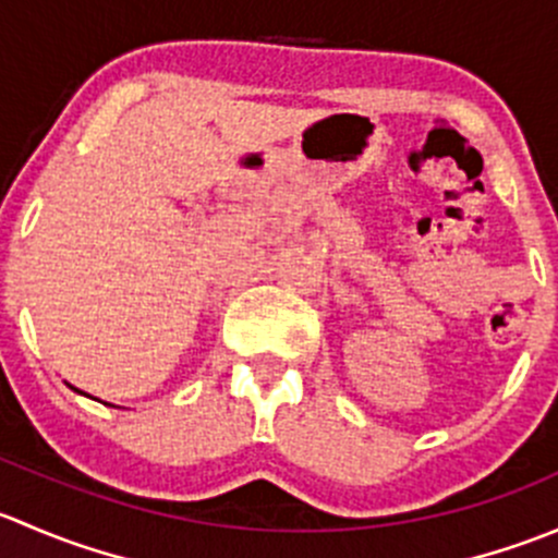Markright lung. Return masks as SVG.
<instances>
[{"mask_svg":"<svg viewBox=\"0 0 558 558\" xmlns=\"http://www.w3.org/2000/svg\"><path fill=\"white\" fill-rule=\"evenodd\" d=\"M70 388H75V386H70ZM75 391H77V388H75ZM83 393V391H81Z\"/></svg>","mask_w":558,"mask_h":558,"instance_id":"right-lung-1","label":"right lung"}]
</instances>
